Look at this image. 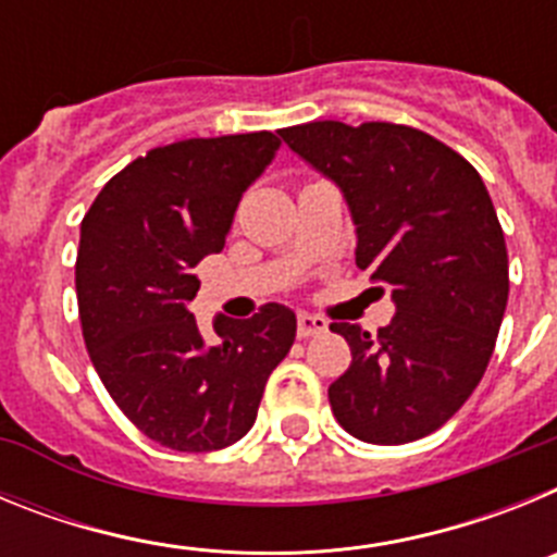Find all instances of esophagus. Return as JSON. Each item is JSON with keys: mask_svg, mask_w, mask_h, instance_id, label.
<instances>
[{"mask_svg": "<svg viewBox=\"0 0 557 557\" xmlns=\"http://www.w3.org/2000/svg\"><path fill=\"white\" fill-rule=\"evenodd\" d=\"M326 329L329 323L323 321V318H318V314H309V312L298 314V337H318V334H323Z\"/></svg>", "mask_w": 557, "mask_h": 557, "instance_id": "obj_1", "label": "esophagus"}]
</instances>
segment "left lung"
<instances>
[{
	"label": "left lung",
	"mask_w": 557,
	"mask_h": 557,
	"mask_svg": "<svg viewBox=\"0 0 557 557\" xmlns=\"http://www.w3.org/2000/svg\"><path fill=\"white\" fill-rule=\"evenodd\" d=\"M278 136L339 186L357 268L396 304L376 334L332 323L351 346V366L329 387L337 424L382 446L430 435L480 385L508 307V248L480 172L393 122H307Z\"/></svg>",
	"instance_id": "left-lung-1"
}]
</instances>
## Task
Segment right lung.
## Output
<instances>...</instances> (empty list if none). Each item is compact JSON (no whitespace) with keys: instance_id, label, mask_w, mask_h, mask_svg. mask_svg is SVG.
Returning <instances> with one entry per match:
<instances>
[{"instance_id":"right-lung-1","label":"right lung","mask_w":557,"mask_h":557,"mask_svg":"<svg viewBox=\"0 0 557 557\" xmlns=\"http://www.w3.org/2000/svg\"><path fill=\"white\" fill-rule=\"evenodd\" d=\"M270 131L184 139L116 172L81 225L77 307L88 357L122 412L175 451H214L248 435L295 314L264 304L248 321L218 314L206 343L189 301L195 268L220 253L243 191L278 150Z\"/></svg>"}]
</instances>
